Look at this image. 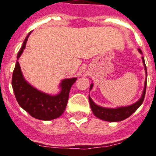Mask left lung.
Listing matches in <instances>:
<instances>
[{
    "mask_svg": "<svg viewBox=\"0 0 156 156\" xmlns=\"http://www.w3.org/2000/svg\"><path fill=\"white\" fill-rule=\"evenodd\" d=\"M139 51L141 53H142V52L140 49L139 48ZM142 61L143 64L144 65V68H145L146 70V74H147V68L145 65V62H144V57H142ZM93 87V84L92 83L90 85V90L92 89ZM146 87H147V80L144 82V91H143L142 96L140 99L136 103H133V104L129 105V106L126 107H119V108H103V107H101L99 105H96L95 103L93 102L92 98L89 96V103H90V107L92 109L93 114L96 116L97 117L99 118V119H103L105 121H108V122H119L124 120L125 119L130 117L133 113H134L137 110L140 105L142 104L143 101H144V96H145V92H146Z\"/></svg>",
    "mask_w": 156,
    "mask_h": 156,
    "instance_id": "obj_1",
    "label": "left lung"
}]
</instances>
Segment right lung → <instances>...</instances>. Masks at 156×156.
Returning a JSON list of instances; mask_svg holds the SVG:
<instances>
[{"mask_svg": "<svg viewBox=\"0 0 156 156\" xmlns=\"http://www.w3.org/2000/svg\"><path fill=\"white\" fill-rule=\"evenodd\" d=\"M31 31L28 34L17 53V60L26 48V42ZM76 78L64 79L61 83L62 91L58 94L51 96L30 85L23 78L18 61L15 64L12 79V85L17 103L31 117L41 120H51L60 117L67 106L71 87Z\"/></svg>", "mask_w": 156, "mask_h": 156, "instance_id": "1", "label": "right lung"}]
</instances>
